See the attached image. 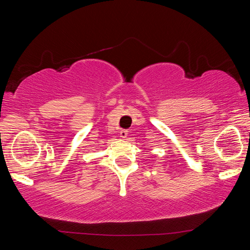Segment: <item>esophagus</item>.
<instances>
[{"label":"esophagus","instance_id":"34e87169","mask_svg":"<svg viewBox=\"0 0 250 250\" xmlns=\"http://www.w3.org/2000/svg\"><path fill=\"white\" fill-rule=\"evenodd\" d=\"M126 135H128V130H121L120 131V137L121 138H126Z\"/></svg>","mask_w":250,"mask_h":250}]
</instances>
